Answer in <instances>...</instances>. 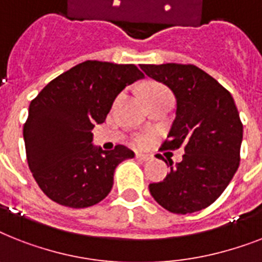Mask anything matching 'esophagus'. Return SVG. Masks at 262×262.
<instances>
[{
    "label": "esophagus",
    "instance_id": "esophagus-1",
    "mask_svg": "<svg viewBox=\"0 0 262 262\" xmlns=\"http://www.w3.org/2000/svg\"><path fill=\"white\" fill-rule=\"evenodd\" d=\"M136 159L140 161H149L152 156L150 155H144V153H136Z\"/></svg>",
    "mask_w": 262,
    "mask_h": 262
}]
</instances>
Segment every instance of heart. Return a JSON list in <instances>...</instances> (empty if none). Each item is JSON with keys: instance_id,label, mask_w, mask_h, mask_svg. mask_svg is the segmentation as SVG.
Wrapping results in <instances>:
<instances>
[{"instance_id": "heart-1", "label": "heart", "mask_w": 262, "mask_h": 262, "mask_svg": "<svg viewBox=\"0 0 262 262\" xmlns=\"http://www.w3.org/2000/svg\"><path fill=\"white\" fill-rule=\"evenodd\" d=\"M163 93H169L167 90V87H164L163 84H159V83H152L149 86H146L145 89V98L146 97H152V95H157V94H163ZM135 144L137 146H145L148 144V138L144 137V136H140L135 140Z\"/></svg>"}]
</instances>
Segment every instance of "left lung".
<instances>
[{
    "mask_svg": "<svg viewBox=\"0 0 262 262\" xmlns=\"http://www.w3.org/2000/svg\"><path fill=\"white\" fill-rule=\"evenodd\" d=\"M140 67L176 97V118L160 149L186 152L175 167L171 159H163L171 171L163 182L150 183V195L173 214L201 211L221 196L239 165L244 126L234 99L196 66Z\"/></svg>",
    "mask_w": 262,
    "mask_h": 262,
    "instance_id": "1",
    "label": "left lung"
}]
</instances>
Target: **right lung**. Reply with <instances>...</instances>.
Wrapping results in <instances>:
<instances>
[{
    "label": "right lung",
    "mask_w": 262,
    "mask_h": 262,
    "mask_svg": "<svg viewBox=\"0 0 262 262\" xmlns=\"http://www.w3.org/2000/svg\"><path fill=\"white\" fill-rule=\"evenodd\" d=\"M142 78L135 64L86 60L32 99L23 130L27 160L51 201L84 208L109 195L116 167L135 153L124 145L95 148L91 130L105 122L117 95Z\"/></svg>",
    "instance_id": "obj_1"
}]
</instances>
